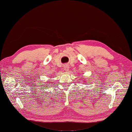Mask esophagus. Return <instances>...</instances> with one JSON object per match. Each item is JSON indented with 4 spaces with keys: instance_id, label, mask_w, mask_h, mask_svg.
Instances as JSON below:
<instances>
[{
    "instance_id": "34e87169",
    "label": "esophagus",
    "mask_w": 132,
    "mask_h": 132,
    "mask_svg": "<svg viewBox=\"0 0 132 132\" xmlns=\"http://www.w3.org/2000/svg\"><path fill=\"white\" fill-rule=\"evenodd\" d=\"M64 70L66 71V72H68L69 71V66L68 65H65L64 67Z\"/></svg>"
}]
</instances>
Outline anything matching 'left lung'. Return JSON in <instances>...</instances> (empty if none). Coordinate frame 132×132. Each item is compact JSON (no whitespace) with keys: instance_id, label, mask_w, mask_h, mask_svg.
<instances>
[{"instance_id":"left-lung-1","label":"left lung","mask_w":132,"mask_h":132,"mask_svg":"<svg viewBox=\"0 0 132 132\" xmlns=\"http://www.w3.org/2000/svg\"><path fill=\"white\" fill-rule=\"evenodd\" d=\"M84 82H85V81H84Z\"/></svg>"}]
</instances>
